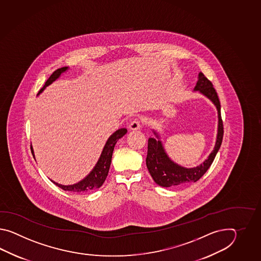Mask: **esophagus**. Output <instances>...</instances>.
I'll return each mask as SVG.
<instances>
[{
  "mask_svg": "<svg viewBox=\"0 0 261 261\" xmlns=\"http://www.w3.org/2000/svg\"><path fill=\"white\" fill-rule=\"evenodd\" d=\"M128 128L130 130H138L141 128V122L139 121L138 119H134L132 122L129 123Z\"/></svg>",
  "mask_w": 261,
  "mask_h": 261,
  "instance_id": "1",
  "label": "esophagus"
}]
</instances>
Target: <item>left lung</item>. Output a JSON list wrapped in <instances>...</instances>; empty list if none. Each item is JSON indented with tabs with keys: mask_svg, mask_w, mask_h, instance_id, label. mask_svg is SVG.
Returning a JSON list of instances; mask_svg holds the SVG:
<instances>
[{
	"mask_svg": "<svg viewBox=\"0 0 261 261\" xmlns=\"http://www.w3.org/2000/svg\"><path fill=\"white\" fill-rule=\"evenodd\" d=\"M193 90L203 95L217 108V130L216 144L213 151L202 163L192 168H187L181 166L169 156L164 144L161 141V133L153 128L152 132L155 137L148 139L146 166L155 184L163 188H171L181 186L184 184L197 182L210 168L221 146L224 132L221 119V106L217 91L213 88V84L204 76L202 72H199L198 81Z\"/></svg>",
	"mask_w": 261,
	"mask_h": 261,
	"instance_id": "obj_1",
	"label": "left lung"
}]
</instances>
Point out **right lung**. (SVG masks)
Instances as JSON below:
<instances>
[{
    "label": "right lung",
    "instance_id": "right-lung-1",
    "mask_svg": "<svg viewBox=\"0 0 261 261\" xmlns=\"http://www.w3.org/2000/svg\"><path fill=\"white\" fill-rule=\"evenodd\" d=\"M69 70H70L69 67H62L61 69H58L57 71L53 72L44 84V87L41 89L38 94L42 93L46 87H48L53 82H55L57 79L61 77V74L68 72ZM127 132H128L127 128H122L117 129L115 133L111 134V136L107 139L106 144L102 148V151L100 153V158L97 161V163L95 164V166L93 167V169L90 171L86 177H84L77 183L72 184V185H61V184L57 183L55 181L50 179L51 182H53L56 186H58L59 188H61V189H63L65 191H71V192H75V193H87V192H90L95 189H99L102 186V184L105 183L106 177L108 175V172H109L110 165H111L112 155H113L115 145L117 144V141L119 139L122 138ZM32 153L34 155V160H35L33 146H32Z\"/></svg>",
    "mask_w": 261,
    "mask_h": 261
}]
</instances>
